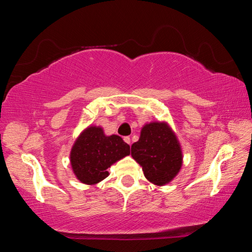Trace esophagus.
<instances>
[{"instance_id":"1","label":"esophagus","mask_w":252,"mask_h":252,"mask_svg":"<svg viewBox=\"0 0 252 252\" xmlns=\"http://www.w3.org/2000/svg\"><path fill=\"white\" fill-rule=\"evenodd\" d=\"M123 140H125V141H126L127 144L131 143V139L129 138V136H125V139H123Z\"/></svg>"}]
</instances>
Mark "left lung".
I'll return each instance as SVG.
<instances>
[{"label": "left lung", "instance_id": "8db88e82", "mask_svg": "<svg viewBox=\"0 0 252 252\" xmlns=\"http://www.w3.org/2000/svg\"><path fill=\"white\" fill-rule=\"evenodd\" d=\"M131 156L142 167L149 181L165 186L180 172L183 156L180 142L168 122L146 123L139 141L131 147Z\"/></svg>", "mask_w": 252, "mask_h": 252}]
</instances>
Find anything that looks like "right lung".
Masks as SVG:
<instances>
[{
  "mask_svg": "<svg viewBox=\"0 0 252 252\" xmlns=\"http://www.w3.org/2000/svg\"><path fill=\"white\" fill-rule=\"evenodd\" d=\"M130 155V146L103 127L90 126L81 132L70 152L72 171L84 185H96L109 176L108 168Z\"/></svg>",
  "mask_w": 252,
  "mask_h": 252,
  "instance_id": "obj_1",
  "label": "right lung"
}]
</instances>
